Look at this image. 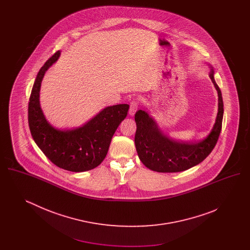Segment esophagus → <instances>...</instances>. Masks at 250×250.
<instances>
[{
	"label": "esophagus",
	"mask_w": 250,
	"mask_h": 250,
	"mask_svg": "<svg viewBox=\"0 0 250 250\" xmlns=\"http://www.w3.org/2000/svg\"><path fill=\"white\" fill-rule=\"evenodd\" d=\"M138 107H139V102L137 100L131 101L130 106H129V114L134 115L138 109Z\"/></svg>",
	"instance_id": "34e87169"
}]
</instances>
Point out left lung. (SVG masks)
<instances>
[{"instance_id":"left-lung-1","label":"left lung","mask_w":250,"mask_h":250,"mask_svg":"<svg viewBox=\"0 0 250 250\" xmlns=\"http://www.w3.org/2000/svg\"><path fill=\"white\" fill-rule=\"evenodd\" d=\"M209 76L218 94V113L211 133L202 142L180 143L170 140L162 135L147 112L142 109L136 112L135 145L145 167L157 172H179L200 164L211 154L222 128L224 105L221 91L214 82L213 69Z\"/></svg>"}]
</instances>
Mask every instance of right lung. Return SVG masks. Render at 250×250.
I'll return each instance as SVG.
<instances>
[{
	"mask_svg": "<svg viewBox=\"0 0 250 250\" xmlns=\"http://www.w3.org/2000/svg\"><path fill=\"white\" fill-rule=\"evenodd\" d=\"M60 56L55 52L40 68L28 104V123L34 141L44 155L61 168L81 172L95 168L106 157L112 136L127 115L129 106L119 104L104 108L83 127L54 129L45 119L39 104L42 79Z\"/></svg>",
	"mask_w": 250,
	"mask_h": 250,
	"instance_id": "right-lung-1",
	"label": "right lung"
}]
</instances>
